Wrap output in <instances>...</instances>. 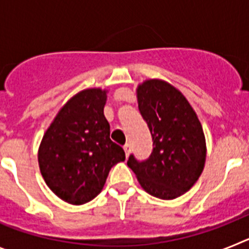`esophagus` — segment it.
I'll use <instances>...</instances> for the list:
<instances>
[{
	"mask_svg": "<svg viewBox=\"0 0 249 249\" xmlns=\"http://www.w3.org/2000/svg\"><path fill=\"white\" fill-rule=\"evenodd\" d=\"M123 149H124V153H126V157H128L129 153H131V144L126 143L123 146Z\"/></svg>",
	"mask_w": 249,
	"mask_h": 249,
	"instance_id": "1",
	"label": "esophagus"
}]
</instances>
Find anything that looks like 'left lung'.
Masks as SVG:
<instances>
[{"label":"left lung","instance_id":"obj_1","mask_svg":"<svg viewBox=\"0 0 249 249\" xmlns=\"http://www.w3.org/2000/svg\"><path fill=\"white\" fill-rule=\"evenodd\" d=\"M138 109L153 141L146 160L129 156L127 164L147 193L177 198L197 182L206 162V140L198 117L183 94L160 80L138 86Z\"/></svg>","mask_w":249,"mask_h":249}]
</instances>
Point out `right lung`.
I'll return each instance as SVG.
<instances>
[{
  "instance_id": "right-lung-1",
  "label": "right lung",
  "mask_w": 249,
  "mask_h": 249,
  "mask_svg": "<svg viewBox=\"0 0 249 249\" xmlns=\"http://www.w3.org/2000/svg\"><path fill=\"white\" fill-rule=\"evenodd\" d=\"M107 91H81L59 109L43 135L38 164L50 190L71 204H83L102 191L124 151L109 138L103 114Z\"/></svg>"
}]
</instances>
